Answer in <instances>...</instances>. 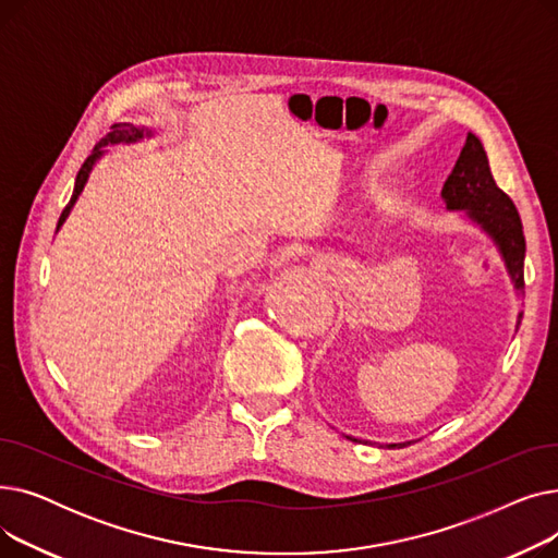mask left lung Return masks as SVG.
<instances>
[{"instance_id": "8db88e82", "label": "left lung", "mask_w": 558, "mask_h": 558, "mask_svg": "<svg viewBox=\"0 0 558 558\" xmlns=\"http://www.w3.org/2000/svg\"><path fill=\"white\" fill-rule=\"evenodd\" d=\"M441 196L450 210H468L500 246L515 289L524 287V232L509 194L497 187L482 142L468 133L459 160L444 183ZM407 444H398L404 448ZM396 448V446H391Z\"/></svg>"}]
</instances>
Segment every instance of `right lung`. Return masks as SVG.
<instances>
[{"mask_svg": "<svg viewBox=\"0 0 558 558\" xmlns=\"http://www.w3.org/2000/svg\"><path fill=\"white\" fill-rule=\"evenodd\" d=\"M144 133H146L144 129H137V126H133V124H112V126H110V131L99 140V144L95 146L93 154L87 156L85 162L81 165V169H78V173H76V183H74L72 198H70V203L65 205V210H63L61 219H58V228H61L63 221L68 219V215H70V210H72V205H74L76 196L81 194V190H83V185H85V181H87V175H90L93 165H95L97 158L101 156V146H106V144H120V142H135V140H140V137H144Z\"/></svg>", "mask_w": 558, "mask_h": 558, "instance_id": "right-lung-1", "label": "right lung"}]
</instances>
